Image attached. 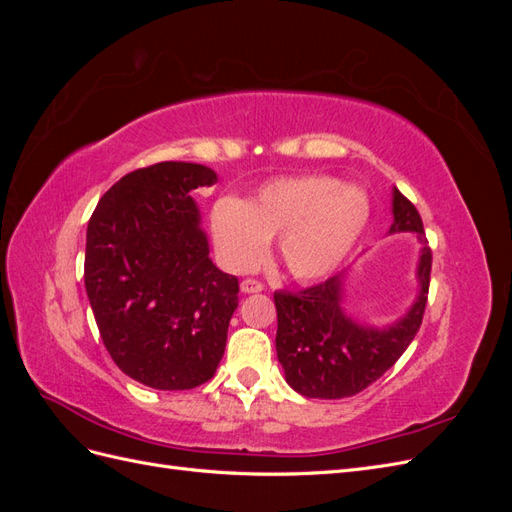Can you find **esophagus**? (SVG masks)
<instances>
[{"mask_svg":"<svg viewBox=\"0 0 512 512\" xmlns=\"http://www.w3.org/2000/svg\"><path fill=\"white\" fill-rule=\"evenodd\" d=\"M265 290V286H262L258 280H243L241 282V292L245 294H254V292H262Z\"/></svg>","mask_w":512,"mask_h":512,"instance_id":"obj_1","label":"esophagus"}]
</instances>
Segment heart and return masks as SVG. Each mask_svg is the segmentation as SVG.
Returning a JSON list of instances; mask_svg holds the SVG:
<instances>
[{
	"label": "heart",
	"instance_id": "b5f03b06",
	"mask_svg": "<svg viewBox=\"0 0 512 512\" xmlns=\"http://www.w3.org/2000/svg\"><path fill=\"white\" fill-rule=\"evenodd\" d=\"M369 222V198L356 185L327 175L273 179L241 203L222 198L211 211V232L224 265L252 271L277 241L284 269L299 282L331 275L350 256Z\"/></svg>",
	"mask_w": 512,
	"mask_h": 512
}]
</instances>
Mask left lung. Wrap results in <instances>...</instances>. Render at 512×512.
Wrapping results in <instances>:
<instances>
[{"mask_svg": "<svg viewBox=\"0 0 512 512\" xmlns=\"http://www.w3.org/2000/svg\"><path fill=\"white\" fill-rule=\"evenodd\" d=\"M393 222L389 235L412 232L421 243L416 262V299L395 322L374 327L352 318L346 307L348 271L299 294L275 292L277 361L284 367L290 389L303 397L342 399L361 393L391 369L406 352L423 322L431 250L421 215L410 200L393 188Z\"/></svg>", "mask_w": 512, "mask_h": 512, "instance_id": "1", "label": "left lung"}]
</instances>
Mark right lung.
<instances>
[{"mask_svg": "<svg viewBox=\"0 0 512 512\" xmlns=\"http://www.w3.org/2000/svg\"><path fill=\"white\" fill-rule=\"evenodd\" d=\"M215 170L160 162L121 177L87 224L85 290L102 342L132 380L188 391L218 369L239 282L213 265L190 196Z\"/></svg>", "mask_w": 512, "mask_h": 512, "instance_id": "1", "label": "right lung"}]
</instances>
